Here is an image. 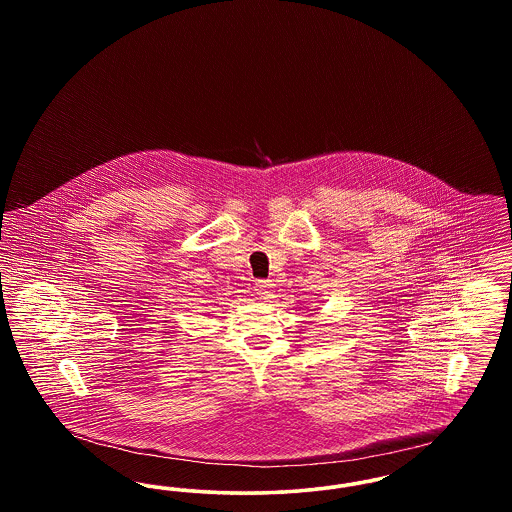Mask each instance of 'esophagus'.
<instances>
[{"label":"esophagus","mask_w":512,"mask_h":512,"mask_svg":"<svg viewBox=\"0 0 512 512\" xmlns=\"http://www.w3.org/2000/svg\"><path fill=\"white\" fill-rule=\"evenodd\" d=\"M255 292L261 299H270L272 297V284L270 280H257L255 282Z\"/></svg>","instance_id":"obj_1"}]
</instances>
